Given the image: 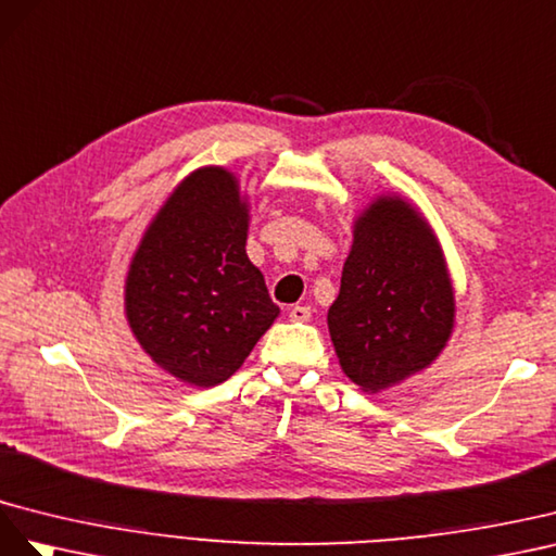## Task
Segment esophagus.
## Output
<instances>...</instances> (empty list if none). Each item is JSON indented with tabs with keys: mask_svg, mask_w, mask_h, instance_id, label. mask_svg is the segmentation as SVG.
I'll return each instance as SVG.
<instances>
[{
	"mask_svg": "<svg viewBox=\"0 0 556 556\" xmlns=\"http://www.w3.org/2000/svg\"><path fill=\"white\" fill-rule=\"evenodd\" d=\"M309 316H312V309L307 305H295V307L289 309V319L298 321V324L309 321Z\"/></svg>",
	"mask_w": 556,
	"mask_h": 556,
	"instance_id": "esophagus-1",
	"label": "esophagus"
}]
</instances>
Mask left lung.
<instances>
[{
	"label": "left lung",
	"mask_w": 556,
	"mask_h": 556,
	"mask_svg": "<svg viewBox=\"0 0 556 556\" xmlns=\"http://www.w3.org/2000/svg\"><path fill=\"white\" fill-rule=\"evenodd\" d=\"M454 287L428 220L401 195H377L354 220L328 330L342 372L379 393L426 370L454 330Z\"/></svg>",
	"instance_id": "obj_1"
}]
</instances>
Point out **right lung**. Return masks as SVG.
I'll return each instance as SVG.
<instances>
[{"instance_id": "1", "label": "right lung", "mask_w": 556, "mask_h": 556, "mask_svg": "<svg viewBox=\"0 0 556 556\" xmlns=\"http://www.w3.org/2000/svg\"><path fill=\"white\" fill-rule=\"evenodd\" d=\"M247 232L249 198L235 174L200 167L172 190L130 261L132 336L184 384L226 382L279 316L247 256Z\"/></svg>"}]
</instances>
